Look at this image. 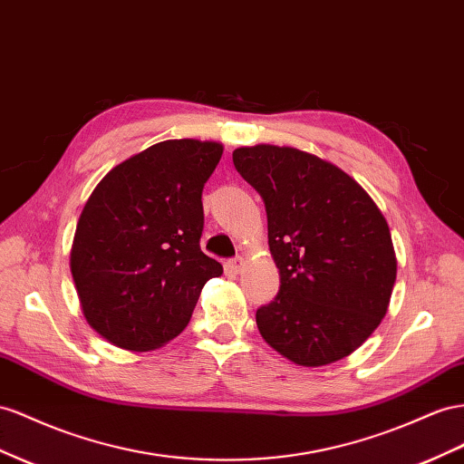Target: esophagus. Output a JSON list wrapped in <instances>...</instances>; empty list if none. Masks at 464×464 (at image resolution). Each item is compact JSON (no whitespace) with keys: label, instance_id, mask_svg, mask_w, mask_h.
I'll return each mask as SVG.
<instances>
[{"label":"esophagus","instance_id":"1","mask_svg":"<svg viewBox=\"0 0 464 464\" xmlns=\"http://www.w3.org/2000/svg\"><path fill=\"white\" fill-rule=\"evenodd\" d=\"M244 267V259L242 257H234L228 261V269L234 271V273H240Z\"/></svg>","mask_w":464,"mask_h":464}]
</instances>
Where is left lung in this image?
Segmentation results:
<instances>
[{"instance_id":"8db88e82","label":"left lung","mask_w":464,"mask_h":464,"mask_svg":"<svg viewBox=\"0 0 464 464\" xmlns=\"http://www.w3.org/2000/svg\"><path fill=\"white\" fill-rule=\"evenodd\" d=\"M232 160L266 203L281 277L256 312L261 337L303 367L353 353L384 318L396 281L382 212L353 178L303 150L257 144Z\"/></svg>"}]
</instances>
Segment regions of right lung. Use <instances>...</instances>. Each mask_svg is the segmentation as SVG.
<instances>
[{
    "label": "right lung",
    "instance_id": "add662e5",
    "mask_svg": "<svg viewBox=\"0 0 464 464\" xmlns=\"http://www.w3.org/2000/svg\"><path fill=\"white\" fill-rule=\"evenodd\" d=\"M222 144L166 140L112 168L82 210L70 267L83 316L112 345L148 352L189 324L222 266L203 254V187Z\"/></svg>",
    "mask_w": 464,
    "mask_h": 464
}]
</instances>
